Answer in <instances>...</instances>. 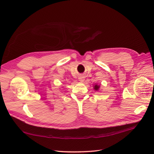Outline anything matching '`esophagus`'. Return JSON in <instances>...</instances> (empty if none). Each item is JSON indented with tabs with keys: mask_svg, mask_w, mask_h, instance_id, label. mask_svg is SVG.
Returning a JSON list of instances; mask_svg holds the SVG:
<instances>
[{
	"mask_svg": "<svg viewBox=\"0 0 154 154\" xmlns=\"http://www.w3.org/2000/svg\"><path fill=\"white\" fill-rule=\"evenodd\" d=\"M79 81H80V82H83L84 80V76H80V77H79Z\"/></svg>",
	"mask_w": 154,
	"mask_h": 154,
	"instance_id": "obj_1",
	"label": "esophagus"
}]
</instances>
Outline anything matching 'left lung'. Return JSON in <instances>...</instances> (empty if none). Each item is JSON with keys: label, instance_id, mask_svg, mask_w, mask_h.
Returning a JSON list of instances; mask_svg holds the SVG:
<instances>
[{"label": "left lung", "instance_id": "left-lung-1", "mask_svg": "<svg viewBox=\"0 0 154 154\" xmlns=\"http://www.w3.org/2000/svg\"><path fill=\"white\" fill-rule=\"evenodd\" d=\"M100 88V85H97V84H95L94 86V89L96 91H98L99 89Z\"/></svg>", "mask_w": 154, "mask_h": 154}]
</instances>
